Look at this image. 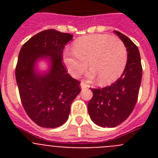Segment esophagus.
I'll list each match as a JSON object with an SVG mask.
<instances>
[{"label":"esophagus","mask_w":158,"mask_h":158,"mask_svg":"<svg viewBox=\"0 0 158 158\" xmlns=\"http://www.w3.org/2000/svg\"><path fill=\"white\" fill-rule=\"evenodd\" d=\"M81 88L82 89H88V88H89V86L88 85H86L85 82L81 81Z\"/></svg>","instance_id":"esophagus-1"}]
</instances>
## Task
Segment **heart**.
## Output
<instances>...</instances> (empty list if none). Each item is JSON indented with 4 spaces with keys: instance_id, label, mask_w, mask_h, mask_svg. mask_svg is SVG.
<instances>
[{
    "instance_id": "heart-1",
    "label": "heart",
    "mask_w": 158,
    "mask_h": 158,
    "mask_svg": "<svg viewBox=\"0 0 158 158\" xmlns=\"http://www.w3.org/2000/svg\"><path fill=\"white\" fill-rule=\"evenodd\" d=\"M73 52L65 51L62 61L73 77L80 76L87 68L88 77H98L102 85L115 81L123 71L127 54L123 42L118 37L95 34L78 38L73 43Z\"/></svg>"
}]
</instances>
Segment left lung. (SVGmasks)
Segmentation results:
<instances>
[{
  "mask_svg": "<svg viewBox=\"0 0 158 158\" xmlns=\"http://www.w3.org/2000/svg\"><path fill=\"white\" fill-rule=\"evenodd\" d=\"M115 33L123 42L127 61L123 74L115 83L103 89H91L93 98L88 103L89 116L102 127H115L126 120L136 104L142 77L139 48L127 36Z\"/></svg>",
  "mask_w": 158,
  "mask_h": 158,
  "instance_id": "1",
  "label": "left lung"
}]
</instances>
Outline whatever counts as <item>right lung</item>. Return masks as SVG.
I'll list each match as a JSON object with an SVG mask.
<instances>
[{"instance_id":"1","label":"right lung","mask_w":158,"mask_h":158,"mask_svg":"<svg viewBox=\"0 0 158 158\" xmlns=\"http://www.w3.org/2000/svg\"><path fill=\"white\" fill-rule=\"evenodd\" d=\"M72 35L49 29L31 37L20 49L16 79L25 111L38 126L55 128L69 118L70 106L81 92L62 62V51ZM46 60L48 69L42 73L37 62Z\"/></svg>"}]
</instances>
